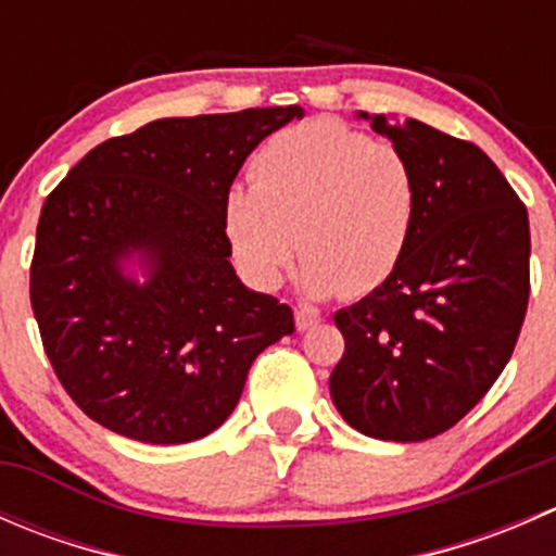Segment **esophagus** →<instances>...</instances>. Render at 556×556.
I'll return each mask as SVG.
<instances>
[{"label": "esophagus", "instance_id": "1", "mask_svg": "<svg viewBox=\"0 0 556 556\" xmlns=\"http://www.w3.org/2000/svg\"><path fill=\"white\" fill-rule=\"evenodd\" d=\"M319 325V314L312 309H295V328L299 330H312Z\"/></svg>", "mask_w": 556, "mask_h": 556}]
</instances>
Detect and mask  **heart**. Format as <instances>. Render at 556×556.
<instances>
[{"label": "heart", "mask_w": 556, "mask_h": 556, "mask_svg": "<svg viewBox=\"0 0 556 556\" xmlns=\"http://www.w3.org/2000/svg\"><path fill=\"white\" fill-rule=\"evenodd\" d=\"M252 185H231L223 228L244 277L274 290L295 242L309 295H368L382 288L417 215L406 155L333 117L285 128L261 144Z\"/></svg>", "instance_id": "heart-1"}]
</instances>
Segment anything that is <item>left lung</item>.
I'll use <instances>...</instances> for the list:
<instances>
[{
	"label": "left lung",
	"mask_w": 556,
	"mask_h": 556,
	"mask_svg": "<svg viewBox=\"0 0 556 556\" xmlns=\"http://www.w3.org/2000/svg\"><path fill=\"white\" fill-rule=\"evenodd\" d=\"M357 117L406 155L417 215L392 277L336 312L344 355L330 397L371 439L425 441L457 425L511 361L530 295V220L476 144L422 121Z\"/></svg>",
	"instance_id": "8db88e82"
}]
</instances>
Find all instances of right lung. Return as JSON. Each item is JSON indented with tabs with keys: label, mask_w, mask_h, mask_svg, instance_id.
I'll return each mask as SVG.
<instances>
[{
	"label": "right lung",
	"mask_w": 556,
	"mask_h": 556,
	"mask_svg": "<svg viewBox=\"0 0 556 556\" xmlns=\"http://www.w3.org/2000/svg\"><path fill=\"white\" fill-rule=\"evenodd\" d=\"M304 106L161 117L106 139L48 195L31 309L72 401L142 444L220 428L293 312L244 288L223 199L247 155Z\"/></svg>",
	"instance_id": "obj_1"
}]
</instances>
